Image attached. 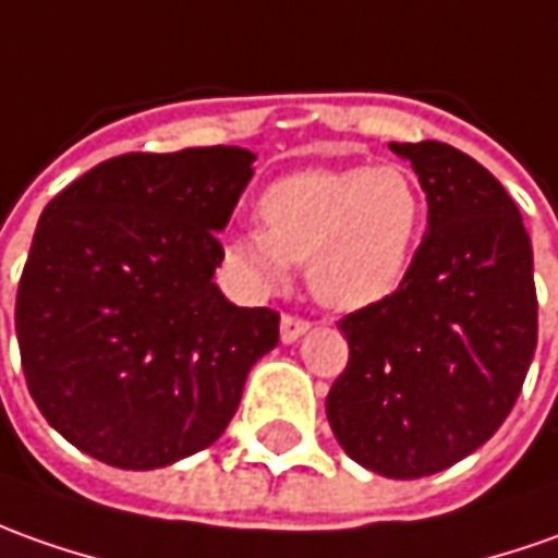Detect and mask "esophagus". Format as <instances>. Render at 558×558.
Instances as JSON below:
<instances>
[{
    "instance_id": "esophagus-1",
    "label": "esophagus",
    "mask_w": 558,
    "mask_h": 558,
    "mask_svg": "<svg viewBox=\"0 0 558 558\" xmlns=\"http://www.w3.org/2000/svg\"><path fill=\"white\" fill-rule=\"evenodd\" d=\"M306 331H310V319H304V316H291V313H286L282 323H279L282 343H294V340L301 338V335H306Z\"/></svg>"
}]
</instances>
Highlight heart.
I'll use <instances>...</instances> for the list:
<instances>
[{"label":"heart","instance_id":"heart-1","mask_svg":"<svg viewBox=\"0 0 558 558\" xmlns=\"http://www.w3.org/2000/svg\"><path fill=\"white\" fill-rule=\"evenodd\" d=\"M424 190L405 166L310 168L270 183L260 230L227 242V264L252 286L279 288L306 264L313 294L362 310L402 286L424 227Z\"/></svg>","mask_w":558,"mask_h":558}]
</instances>
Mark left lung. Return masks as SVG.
<instances>
[{"mask_svg":"<svg viewBox=\"0 0 558 558\" xmlns=\"http://www.w3.org/2000/svg\"><path fill=\"white\" fill-rule=\"evenodd\" d=\"M427 193L402 286L343 316L350 362L325 399L340 448L390 480L473 454L513 411L537 347L532 239L488 168L461 149L390 144Z\"/></svg>","mask_w":558,"mask_h":558,"instance_id":"obj_1","label":"left lung"}]
</instances>
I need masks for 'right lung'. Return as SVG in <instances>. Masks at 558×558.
<instances>
[{"instance_id": "1", "label": "right lung", "mask_w": 558, "mask_h": 558, "mask_svg": "<svg viewBox=\"0 0 558 558\" xmlns=\"http://www.w3.org/2000/svg\"><path fill=\"white\" fill-rule=\"evenodd\" d=\"M254 153H125L45 205L14 331L26 387L66 442L156 470L218 439L245 377L279 343V313L211 282Z\"/></svg>"}]
</instances>
